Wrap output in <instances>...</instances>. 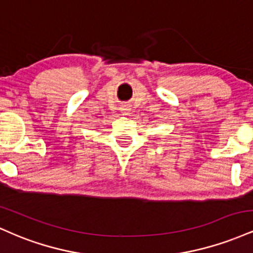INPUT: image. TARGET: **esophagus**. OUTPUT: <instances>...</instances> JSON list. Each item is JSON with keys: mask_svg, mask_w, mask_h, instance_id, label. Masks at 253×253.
<instances>
[{"mask_svg": "<svg viewBox=\"0 0 253 253\" xmlns=\"http://www.w3.org/2000/svg\"><path fill=\"white\" fill-rule=\"evenodd\" d=\"M120 110L124 113V114H127V113H128L129 110H130V106H129V104H126V103L121 104Z\"/></svg>", "mask_w": 253, "mask_h": 253, "instance_id": "1", "label": "esophagus"}]
</instances>
